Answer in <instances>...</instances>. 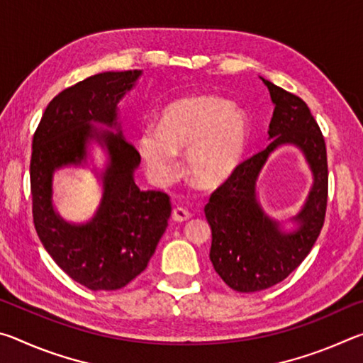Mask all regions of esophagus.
Listing matches in <instances>:
<instances>
[{"label": "esophagus", "instance_id": "34e87169", "mask_svg": "<svg viewBox=\"0 0 363 363\" xmlns=\"http://www.w3.org/2000/svg\"><path fill=\"white\" fill-rule=\"evenodd\" d=\"M190 218H192V214H190L187 210H184V208L177 206L173 210V219L176 220V223H184V220H189Z\"/></svg>", "mask_w": 363, "mask_h": 363}]
</instances>
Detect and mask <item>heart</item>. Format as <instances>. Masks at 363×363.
I'll list each match as a JSON object with an SVG mask.
<instances>
[{
  "mask_svg": "<svg viewBox=\"0 0 363 363\" xmlns=\"http://www.w3.org/2000/svg\"><path fill=\"white\" fill-rule=\"evenodd\" d=\"M250 125L240 108L216 96L176 101L160 118L158 130L143 128L138 150L153 181L167 184L177 173L176 152H186L189 176L200 187L223 186L235 174L248 147Z\"/></svg>",
  "mask_w": 363,
  "mask_h": 363,
  "instance_id": "obj_1",
  "label": "heart"
}]
</instances>
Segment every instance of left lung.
I'll return each instance as SVG.
<instances>
[{"mask_svg": "<svg viewBox=\"0 0 363 363\" xmlns=\"http://www.w3.org/2000/svg\"><path fill=\"white\" fill-rule=\"evenodd\" d=\"M266 83L274 102L266 149L243 160L229 181L219 186L205 206L211 225L210 259L232 290L255 293L280 284L314 247L325 223L328 199L327 145L317 121L301 97ZM281 143L298 145L315 173V186L295 220L298 231L285 234L269 220L255 200V179L270 151Z\"/></svg>", "mask_w": 363, "mask_h": 363, "instance_id": "8db88e82", "label": "left lung"}]
</instances>
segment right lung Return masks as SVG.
Listing matches in <instances>:
<instances>
[{
  "mask_svg": "<svg viewBox=\"0 0 363 363\" xmlns=\"http://www.w3.org/2000/svg\"><path fill=\"white\" fill-rule=\"evenodd\" d=\"M140 70L97 73L64 89L48 104L33 134L30 189L36 233L57 266L93 291L126 286L144 272L171 214L168 194L140 190L133 173L139 152L121 131H97L91 123L116 126V104L130 91ZM93 137L106 145L109 164L104 195L89 223H65L53 213V169L77 164Z\"/></svg>",
  "mask_w": 363,
  "mask_h": 363,
  "instance_id": "obj_1",
  "label": "right lung"
}]
</instances>
